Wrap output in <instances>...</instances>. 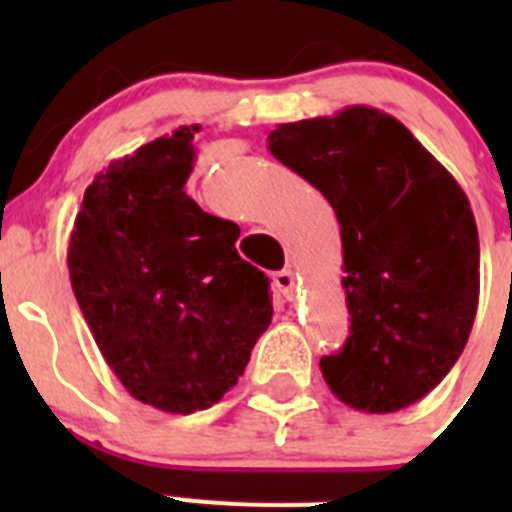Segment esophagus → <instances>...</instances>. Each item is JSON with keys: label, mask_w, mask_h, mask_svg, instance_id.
Segmentation results:
<instances>
[{"label": "esophagus", "mask_w": 512, "mask_h": 512, "mask_svg": "<svg viewBox=\"0 0 512 512\" xmlns=\"http://www.w3.org/2000/svg\"><path fill=\"white\" fill-rule=\"evenodd\" d=\"M274 287H277V292L284 300H292V297H295V274L289 269L277 271V274H274Z\"/></svg>", "instance_id": "obj_1"}]
</instances>
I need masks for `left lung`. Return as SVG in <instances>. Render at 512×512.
<instances>
[{
    "instance_id": "1",
    "label": "left lung",
    "mask_w": 512,
    "mask_h": 512,
    "mask_svg": "<svg viewBox=\"0 0 512 512\" xmlns=\"http://www.w3.org/2000/svg\"><path fill=\"white\" fill-rule=\"evenodd\" d=\"M271 156L336 210L351 330L320 359L330 392L397 413L441 384L472 333L479 238L467 194L400 120L366 104L284 122Z\"/></svg>"
}]
</instances>
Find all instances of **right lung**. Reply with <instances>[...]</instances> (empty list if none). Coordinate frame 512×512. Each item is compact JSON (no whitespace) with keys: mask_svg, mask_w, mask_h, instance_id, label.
Listing matches in <instances>:
<instances>
[{"mask_svg":"<svg viewBox=\"0 0 512 512\" xmlns=\"http://www.w3.org/2000/svg\"><path fill=\"white\" fill-rule=\"evenodd\" d=\"M194 133L182 125L94 176L69 238L71 289L104 361L135 400L182 415L238 384L274 315L269 277L235 251L241 228L184 192Z\"/></svg>","mask_w":512,"mask_h":512,"instance_id":"obj_1","label":"right lung"}]
</instances>
